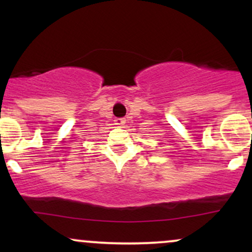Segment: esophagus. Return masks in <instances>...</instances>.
<instances>
[{"label":"esophagus","mask_w":252,"mask_h":252,"mask_svg":"<svg viewBox=\"0 0 252 252\" xmlns=\"http://www.w3.org/2000/svg\"><path fill=\"white\" fill-rule=\"evenodd\" d=\"M115 124H116L117 126H123L124 124H126V120H124V118H116V120H115Z\"/></svg>","instance_id":"34e87169"}]
</instances>
